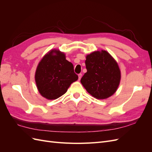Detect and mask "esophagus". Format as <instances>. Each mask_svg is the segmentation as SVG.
<instances>
[{"instance_id":"1","label":"esophagus","mask_w":152,"mask_h":152,"mask_svg":"<svg viewBox=\"0 0 152 152\" xmlns=\"http://www.w3.org/2000/svg\"><path fill=\"white\" fill-rule=\"evenodd\" d=\"M78 76H79V80H80L81 77H82V73H79V74L78 75Z\"/></svg>"}]
</instances>
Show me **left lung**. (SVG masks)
<instances>
[{"mask_svg": "<svg viewBox=\"0 0 152 152\" xmlns=\"http://www.w3.org/2000/svg\"><path fill=\"white\" fill-rule=\"evenodd\" d=\"M87 72L80 80L84 88L93 97L103 99L115 93L121 81V70L107 51H94L87 55Z\"/></svg>", "mask_w": 152, "mask_h": 152, "instance_id": "obj_1", "label": "left lung"}]
</instances>
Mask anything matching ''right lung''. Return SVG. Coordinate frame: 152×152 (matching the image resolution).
I'll list each match as a JSON object with an SVG mask.
<instances>
[{
	"label": "right lung",
	"mask_w": 152,
	"mask_h": 152,
	"mask_svg": "<svg viewBox=\"0 0 152 152\" xmlns=\"http://www.w3.org/2000/svg\"><path fill=\"white\" fill-rule=\"evenodd\" d=\"M35 79L40 94L48 99H56L65 94L78 79L73 65L65 54L53 49L41 59L37 67Z\"/></svg>",
	"instance_id": "obj_1"
}]
</instances>
